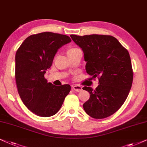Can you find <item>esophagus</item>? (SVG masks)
<instances>
[{"mask_svg": "<svg viewBox=\"0 0 147 147\" xmlns=\"http://www.w3.org/2000/svg\"><path fill=\"white\" fill-rule=\"evenodd\" d=\"M72 89H73L74 91H77V92H79L82 91V87L79 85H75L72 86Z\"/></svg>", "mask_w": 147, "mask_h": 147, "instance_id": "34e87169", "label": "esophagus"}]
</instances>
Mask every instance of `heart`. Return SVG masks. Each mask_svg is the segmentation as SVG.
Listing matches in <instances>:
<instances>
[{
    "label": "heart",
    "instance_id": "b5f03b06",
    "mask_svg": "<svg viewBox=\"0 0 147 147\" xmlns=\"http://www.w3.org/2000/svg\"><path fill=\"white\" fill-rule=\"evenodd\" d=\"M79 49H78L77 48H69L68 50H67V54H71V53H73V52H76V51L79 50Z\"/></svg>",
    "mask_w": 147,
    "mask_h": 147
}]
</instances>
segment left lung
<instances>
[{"label": "left lung", "mask_w": 147, "mask_h": 147, "mask_svg": "<svg viewBox=\"0 0 147 147\" xmlns=\"http://www.w3.org/2000/svg\"><path fill=\"white\" fill-rule=\"evenodd\" d=\"M70 37L83 51L86 71L93 79H99L95 89L83 87L90 94L83 104L85 112L95 119L111 116L126 101L132 87L133 71L128 50L111 36Z\"/></svg>", "instance_id": "8db88e82"}]
</instances>
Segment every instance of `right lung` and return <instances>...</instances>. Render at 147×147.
Returning a JSON list of instances; mask_svg holds the SVG:
<instances>
[{
  "label": "right lung",
  "instance_id": "add662e5",
  "mask_svg": "<svg viewBox=\"0 0 147 147\" xmlns=\"http://www.w3.org/2000/svg\"><path fill=\"white\" fill-rule=\"evenodd\" d=\"M71 42L66 35L43 32L24 40L15 55V80L25 106L37 116L50 117L59 111L70 91L69 85L55 86L45 79L58 49Z\"/></svg>",
  "mask_w": 147,
  "mask_h": 147
}]
</instances>
